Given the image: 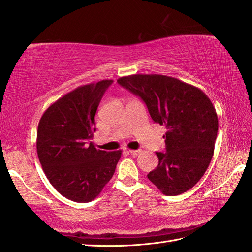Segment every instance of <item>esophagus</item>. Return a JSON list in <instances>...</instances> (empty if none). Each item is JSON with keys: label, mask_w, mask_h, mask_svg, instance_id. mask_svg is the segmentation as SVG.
Listing matches in <instances>:
<instances>
[{"label": "esophagus", "mask_w": 252, "mask_h": 252, "mask_svg": "<svg viewBox=\"0 0 252 252\" xmlns=\"http://www.w3.org/2000/svg\"><path fill=\"white\" fill-rule=\"evenodd\" d=\"M127 153H129L130 155H132V156H137V155L141 153V151H140V149H129V151H127Z\"/></svg>", "instance_id": "1"}]
</instances>
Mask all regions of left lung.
I'll return each instance as SVG.
<instances>
[{
    "label": "left lung",
    "instance_id": "left-lung-1",
    "mask_svg": "<svg viewBox=\"0 0 252 252\" xmlns=\"http://www.w3.org/2000/svg\"><path fill=\"white\" fill-rule=\"evenodd\" d=\"M146 104L152 119L165 126V153L148 180L167 196L190 189L213 156L218 116L208 96L194 85L162 74H132L117 80Z\"/></svg>",
    "mask_w": 252,
    "mask_h": 252
}]
</instances>
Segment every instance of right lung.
I'll list each match as a JSON object with an SVG mask.
<instances>
[{
	"instance_id": "obj_1",
	"label": "right lung",
	"mask_w": 252,
	"mask_h": 252,
	"mask_svg": "<svg viewBox=\"0 0 252 252\" xmlns=\"http://www.w3.org/2000/svg\"><path fill=\"white\" fill-rule=\"evenodd\" d=\"M112 82L101 80L77 88L53 103L40 119L36 134L40 163L55 189L72 201L95 199L121 157V151H100L92 142L96 110Z\"/></svg>"
}]
</instances>
